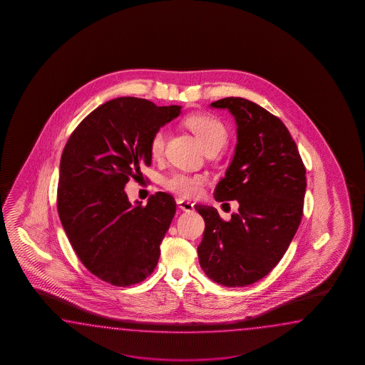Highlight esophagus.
Instances as JSON below:
<instances>
[{"label": "esophagus", "instance_id": "1", "mask_svg": "<svg viewBox=\"0 0 365 365\" xmlns=\"http://www.w3.org/2000/svg\"><path fill=\"white\" fill-rule=\"evenodd\" d=\"M176 202H178L180 209L184 210V211H192L194 209L193 202L186 201L184 198H178Z\"/></svg>", "mask_w": 365, "mask_h": 365}]
</instances>
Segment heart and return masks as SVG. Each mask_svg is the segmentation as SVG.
Here are the masks:
<instances>
[{"label": "heart", "instance_id": "b5f03b06", "mask_svg": "<svg viewBox=\"0 0 365 365\" xmlns=\"http://www.w3.org/2000/svg\"><path fill=\"white\" fill-rule=\"evenodd\" d=\"M184 124L201 140L207 153H217L228 143L230 133L225 123L211 113H193L184 118ZM167 142V129L159 128L151 134L148 140L150 155L158 159L164 154ZM206 178L200 173L176 171L162 178V185L172 193L184 197H193L200 193Z\"/></svg>", "mask_w": 365, "mask_h": 365}]
</instances>
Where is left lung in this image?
Segmentation results:
<instances>
[{
	"label": "left lung",
	"instance_id": "1",
	"mask_svg": "<svg viewBox=\"0 0 365 365\" xmlns=\"http://www.w3.org/2000/svg\"><path fill=\"white\" fill-rule=\"evenodd\" d=\"M227 108L237 124V146L215 200L240 203L231 220L215 207L195 206L205 219L198 245L202 270L227 287H245L279 264L303 217L307 176L286 125L242 98L211 103Z\"/></svg>",
	"mask_w": 365,
	"mask_h": 365
}]
</instances>
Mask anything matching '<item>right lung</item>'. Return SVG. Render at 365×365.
Instances as JSON below:
<instances>
[{
    "instance_id": "1",
    "label": "right lung",
    "mask_w": 365,
    "mask_h": 365,
    "mask_svg": "<svg viewBox=\"0 0 365 365\" xmlns=\"http://www.w3.org/2000/svg\"><path fill=\"white\" fill-rule=\"evenodd\" d=\"M133 96L101 104L70 134L62 151L57 210L86 269L117 287L146 279L176 212L171 194L158 192L132 206L124 187L151 164V134L180 115Z\"/></svg>"
}]
</instances>
